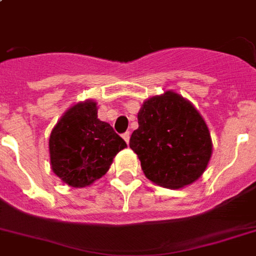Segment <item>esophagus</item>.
<instances>
[{
	"label": "esophagus",
	"mask_w": 256,
	"mask_h": 256,
	"mask_svg": "<svg viewBox=\"0 0 256 256\" xmlns=\"http://www.w3.org/2000/svg\"><path fill=\"white\" fill-rule=\"evenodd\" d=\"M123 138H124V141H126V144L130 142V132H126V133H123Z\"/></svg>",
	"instance_id": "34e87169"
}]
</instances>
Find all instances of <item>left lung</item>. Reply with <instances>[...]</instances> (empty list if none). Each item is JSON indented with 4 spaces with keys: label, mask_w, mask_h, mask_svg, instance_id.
<instances>
[{
    "label": "left lung",
    "mask_w": 256,
    "mask_h": 256,
    "mask_svg": "<svg viewBox=\"0 0 256 256\" xmlns=\"http://www.w3.org/2000/svg\"><path fill=\"white\" fill-rule=\"evenodd\" d=\"M130 146L154 184L178 190L202 175L212 157L206 120L188 99L168 90L146 99L137 114Z\"/></svg>",
    "instance_id": "left-lung-1"
}]
</instances>
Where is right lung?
I'll return each mask as SVG.
<instances>
[{
    "mask_svg": "<svg viewBox=\"0 0 256 256\" xmlns=\"http://www.w3.org/2000/svg\"><path fill=\"white\" fill-rule=\"evenodd\" d=\"M124 148L112 126L98 119L96 102L88 99L68 108L50 132V168L68 186L82 188L102 178Z\"/></svg>",
    "mask_w": 256,
    "mask_h": 256,
    "instance_id": "right-lung-1",
    "label": "right lung"
}]
</instances>
